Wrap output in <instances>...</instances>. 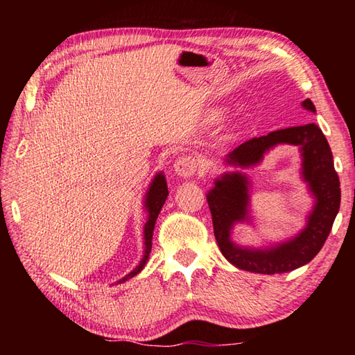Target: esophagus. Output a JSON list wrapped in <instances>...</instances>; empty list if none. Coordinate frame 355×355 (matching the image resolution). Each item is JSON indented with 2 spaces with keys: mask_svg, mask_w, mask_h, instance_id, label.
I'll list each match as a JSON object with an SVG mask.
<instances>
[{
  "mask_svg": "<svg viewBox=\"0 0 355 355\" xmlns=\"http://www.w3.org/2000/svg\"><path fill=\"white\" fill-rule=\"evenodd\" d=\"M197 167H199V163H197L196 158H192V156H180L175 164H173V172L180 178H191L196 175Z\"/></svg>",
  "mask_w": 355,
  "mask_h": 355,
  "instance_id": "esophagus-1",
  "label": "esophagus"
}]
</instances>
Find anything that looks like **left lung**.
<instances>
[{"label": "left lung", "mask_w": 355, "mask_h": 355, "mask_svg": "<svg viewBox=\"0 0 355 355\" xmlns=\"http://www.w3.org/2000/svg\"><path fill=\"white\" fill-rule=\"evenodd\" d=\"M302 107L316 112L310 98L302 101ZM282 144L299 147L302 158L300 175L313 197V208L307 216L304 228L296 236L261 248L239 245L233 241L232 233L236 224H252V183L241 171L222 173L214 180V186L207 194L214 236L222 255L233 266L249 272L284 274L313 260L326 243L340 209L341 191L334 167V156L326 136L316 123L277 130L266 136L254 137L232 150L224 161L228 166L249 169L260 164L269 150Z\"/></svg>", "instance_id": "obj_1"}]
</instances>
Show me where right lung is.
<instances>
[{"label": "right lung", "instance_id": "obj_1", "mask_svg": "<svg viewBox=\"0 0 355 355\" xmlns=\"http://www.w3.org/2000/svg\"><path fill=\"white\" fill-rule=\"evenodd\" d=\"M167 196H169V191H167L166 177L163 172H158L153 177L152 183L148 184L146 196H144V208H146V211H147V222H146V225H144V255L141 258L139 264H137L133 271L125 275V277L120 279L117 284H123V282H127L128 279L135 277V275H137L142 271L144 266H146V263L148 261V255H150V252H152V238H153L155 222H156V218H158L161 208H163V205H164Z\"/></svg>", "mask_w": 355, "mask_h": 355}]
</instances>
